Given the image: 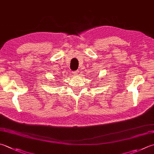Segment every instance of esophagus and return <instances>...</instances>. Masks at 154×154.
Segmentation results:
<instances>
[{"mask_svg":"<svg viewBox=\"0 0 154 154\" xmlns=\"http://www.w3.org/2000/svg\"><path fill=\"white\" fill-rule=\"evenodd\" d=\"M73 74L74 76H77L78 74V71H75V72H73Z\"/></svg>","mask_w":154,"mask_h":154,"instance_id":"esophagus-1","label":"esophagus"}]
</instances>
